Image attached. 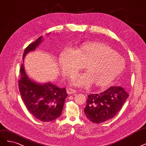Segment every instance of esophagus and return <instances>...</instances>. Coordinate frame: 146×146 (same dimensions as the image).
I'll return each mask as SVG.
<instances>
[{
    "mask_svg": "<svg viewBox=\"0 0 146 146\" xmlns=\"http://www.w3.org/2000/svg\"><path fill=\"white\" fill-rule=\"evenodd\" d=\"M66 91H67L68 94H74L76 92V90L73 89H71V88H68Z\"/></svg>",
    "mask_w": 146,
    "mask_h": 146,
    "instance_id": "esophagus-1",
    "label": "esophagus"
}]
</instances>
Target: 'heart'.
<instances>
[{
  "label": "heart",
  "mask_w": 146,
  "mask_h": 146,
  "mask_svg": "<svg viewBox=\"0 0 146 146\" xmlns=\"http://www.w3.org/2000/svg\"><path fill=\"white\" fill-rule=\"evenodd\" d=\"M58 63L69 77L77 74L84 66L86 73L75 75L71 84L75 86L107 88L125 68L123 57L108 45L97 42L83 43L72 49L66 48L60 53Z\"/></svg>",
  "instance_id": "1"
}]
</instances>
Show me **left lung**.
I'll return each mask as SVG.
<instances>
[{"label": "left lung", "mask_w": 146, "mask_h": 146, "mask_svg": "<svg viewBox=\"0 0 146 146\" xmlns=\"http://www.w3.org/2000/svg\"><path fill=\"white\" fill-rule=\"evenodd\" d=\"M129 94L121 86H111L100 94L88 95L84 112L94 123H102L113 118L121 110Z\"/></svg>", "instance_id": "obj_1"}]
</instances>
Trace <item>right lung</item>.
I'll return each instance as SVG.
<instances>
[{
  "instance_id": "add662e5",
  "label": "right lung",
  "mask_w": 146,
  "mask_h": 146,
  "mask_svg": "<svg viewBox=\"0 0 146 146\" xmlns=\"http://www.w3.org/2000/svg\"><path fill=\"white\" fill-rule=\"evenodd\" d=\"M42 41V36L29 44L25 49L23 60L26 55L34 51ZM19 88L22 99L33 116L43 122H49L58 118L62 113L65 99L68 97L65 88H60L51 83H38L30 79L22 64Z\"/></svg>"
}]
</instances>
